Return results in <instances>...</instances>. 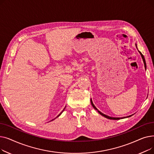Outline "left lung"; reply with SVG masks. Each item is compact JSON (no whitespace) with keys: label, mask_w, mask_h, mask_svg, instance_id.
<instances>
[{"label":"left lung","mask_w":154,"mask_h":154,"mask_svg":"<svg viewBox=\"0 0 154 154\" xmlns=\"http://www.w3.org/2000/svg\"><path fill=\"white\" fill-rule=\"evenodd\" d=\"M135 45H136V47H137V45L135 44ZM139 53H140V54L141 55V56H142V59H143V63H144V66H145V67H146V63H145V58H144V57H143V54L140 52V51H139ZM91 104H92V107L96 110H97V112L99 113V114H100V115H102V116H103L104 117H106V118H107V119H112V120H119L120 118H117V117H109V116H106V115H105V114H103V113H102L101 112H100L97 109L96 107H95V106H94V103H93V102H92V99L91 100ZM131 116H128V117H131ZM124 118H125V117H124Z\"/></svg>","instance_id":"left-lung-1"}]
</instances>
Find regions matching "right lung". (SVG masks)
<instances>
[{
    "instance_id": "right-lung-1",
    "label": "right lung",
    "mask_w": 154,
    "mask_h": 154,
    "mask_svg": "<svg viewBox=\"0 0 154 154\" xmlns=\"http://www.w3.org/2000/svg\"><path fill=\"white\" fill-rule=\"evenodd\" d=\"M64 109H65V108H64ZM64 109H63V110H62V112H61V113H60V114H59V116H57V117H59V116H60V114H62V112H63V110H64Z\"/></svg>"
}]
</instances>
